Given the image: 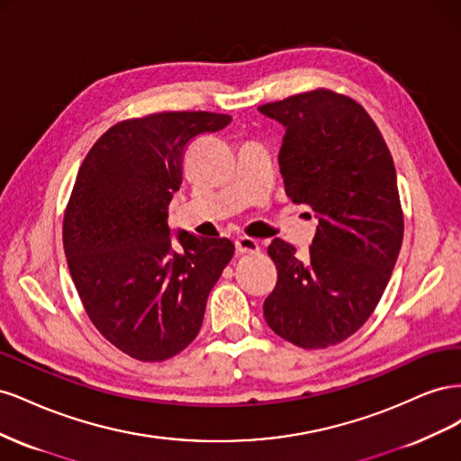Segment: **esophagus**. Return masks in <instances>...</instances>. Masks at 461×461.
<instances>
[{
  "label": "esophagus",
  "mask_w": 461,
  "mask_h": 461,
  "mask_svg": "<svg viewBox=\"0 0 461 461\" xmlns=\"http://www.w3.org/2000/svg\"><path fill=\"white\" fill-rule=\"evenodd\" d=\"M234 244H236V252L239 254H258L259 252V244L254 239H249V236H239Z\"/></svg>",
  "instance_id": "34e87169"
}]
</instances>
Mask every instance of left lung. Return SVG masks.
<instances>
[{"mask_svg": "<svg viewBox=\"0 0 461 461\" xmlns=\"http://www.w3.org/2000/svg\"><path fill=\"white\" fill-rule=\"evenodd\" d=\"M259 111L286 129V196L319 219L308 256L281 239L269 244L276 286L263 315L281 339L319 350L366 323L393 275L403 239L394 161L367 111L344 94L315 88Z\"/></svg>", "mask_w": 461, "mask_h": 461, "instance_id": "left-lung-1", "label": "left lung"}]
</instances>
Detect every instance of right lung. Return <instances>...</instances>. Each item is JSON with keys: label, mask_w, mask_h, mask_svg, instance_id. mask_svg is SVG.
Listing matches in <instances>:
<instances>
[{"label": "right lung", "mask_w": 461, "mask_h": 461, "mask_svg": "<svg viewBox=\"0 0 461 461\" xmlns=\"http://www.w3.org/2000/svg\"><path fill=\"white\" fill-rule=\"evenodd\" d=\"M230 115L163 111L113 124L82 161L63 219V248L82 305L102 337L140 361H165L196 339L207 296L234 256L229 239H171L169 203L194 138Z\"/></svg>", "instance_id": "right-lung-1"}]
</instances>
